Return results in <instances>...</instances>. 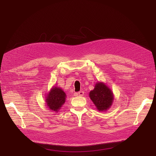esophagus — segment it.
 Instances as JSON below:
<instances>
[{"label": "esophagus", "mask_w": 156, "mask_h": 156, "mask_svg": "<svg viewBox=\"0 0 156 156\" xmlns=\"http://www.w3.org/2000/svg\"><path fill=\"white\" fill-rule=\"evenodd\" d=\"M78 94L80 96H83V94H84V92H83V91H80V92H78Z\"/></svg>", "instance_id": "1"}]
</instances>
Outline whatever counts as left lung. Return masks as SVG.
<instances>
[{"label":"left lung","instance_id":"left-lung-1","mask_svg":"<svg viewBox=\"0 0 156 156\" xmlns=\"http://www.w3.org/2000/svg\"><path fill=\"white\" fill-rule=\"evenodd\" d=\"M89 96L97 109L99 111L108 109V108L112 105L113 100L112 92L103 83L96 84L94 89L90 91Z\"/></svg>","mask_w":156,"mask_h":156}]
</instances>
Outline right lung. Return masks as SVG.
I'll list each match as a JSON object with an SVG mask.
<instances>
[{
	"label": "right lung",
	"mask_w": 156,
	"mask_h": 156,
	"mask_svg": "<svg viewBox=\"0 0 156 156\" xmlns=\"http://www.w3.org/2000/svg\"><path fill=\"white\" fill-rule=\"evenodd\" d=\"M46 98V103L50 110L58 112L64 105L66 101V94L60 88L54 87L48 95Z\"/></svg>",
	"instance_id": "1"
}]
</instances>
